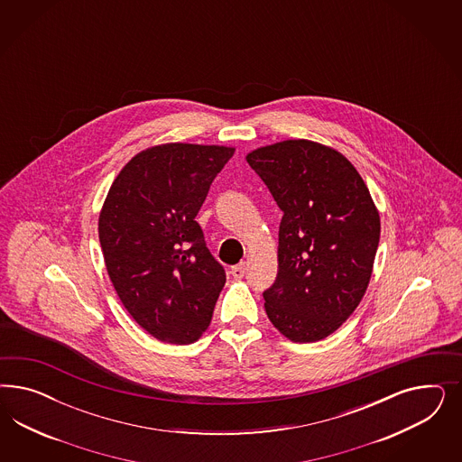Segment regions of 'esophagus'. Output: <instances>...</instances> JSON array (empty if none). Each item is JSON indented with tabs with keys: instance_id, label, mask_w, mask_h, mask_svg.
<instances>
[{
	"instance_id": "34e87169",
	"label": "esophagus",
	"mask_w": 462,
	"mask_h": 462,
	"mask_svg": "<svg viewBox=\"0 0 462 462\" xmlns=\"http://www.w3.org/2000/svg\"><path fill=\"white\" fill-rule=\"evenodd\" d=\"M245 269H247L245 263H240L237 266H234L230 269V274H232L234 280H242V278L245 276Z\"/></svg>"
}]
</instances>
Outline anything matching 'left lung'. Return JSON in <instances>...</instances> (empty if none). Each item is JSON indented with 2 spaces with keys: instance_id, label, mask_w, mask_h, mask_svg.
<instances>
[{
  "instance_id": "8db88e82",
  "label": "left lung",
  "mask_w": 462,
  "mask_h": 462,
  "mask_svg": "<svg viewBox=\"0 0 462 462\" xmlns=\"http://www.w3.org/2000/svg\"><path fill=\"white\" fill-rule=\"evenodd\" d=\"M247 162L282 211L267 317L293 342L322 340L367 290L381 232L374 201L344 155L311 140L255 149Z\"/></svg>"
}]
</instances>
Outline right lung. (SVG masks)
<instances>
[{"label": "right lung", "instance_id": "add662e5", "mask_svg": "<svg viewBox=\"0 0 462 462\" xmlns=\"http://www.w3.org/2000/svg\"><path fill=\"white\" fill-rule=\"evenodd\" d=\"M236 149L164 143L132 157L99 213L101 251L115 291L161 342L191 344L208 328L225 269L196 215Z\"/></svg>", "mask_w": 462, "mask_h": 462}]
</instances>
